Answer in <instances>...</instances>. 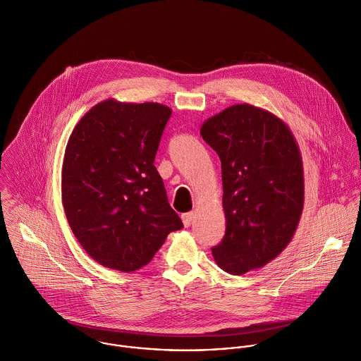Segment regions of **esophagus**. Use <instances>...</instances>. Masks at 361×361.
Returning a JSON list of instances; mask_svg holds the SVG:
<instances>
[{
    "instance_id": "1",
    "label": "esophagus",
    "mask_w": 361,
    "mask_h": 361,
    "mask_svg": "<svg viewBox=\"0 0 361 361\" xmlns=\"http://www.w3.org/2000/svg\"><path fill=\"white\" fill-rule=\"evenodd\" d=\"M193 218H195L193 212H186V214H182V221H183V225H185L186 228H189V226L192 225V221H193Z\"/></svg>"
}]
</instances>
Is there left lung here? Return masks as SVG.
I'll return each mask as SVG.
<instances>
[{
  "mask_svg": "<svg viewBox=\"0 0 361 361\" xmlns=\"http://www.w3.org/2000/svg\"><path fill=\"white\" fill-rule=\"evenodd\" d=\"M218 154L226 229L211 249L233 275L261 268L292 240L305 203L302 155L289 128L250 104L232 105L203 123Z\"/></svg>",
  "mask_w": 361,
  "mask_h": 361,
  "instance_id": "1",
  "label": "left lung"
}]
</instances>
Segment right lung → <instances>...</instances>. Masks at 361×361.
<instances>
[{
    "mask_svg": "<svg viewBox=\"0 0 361 361\" xmlns=\"http://www.w3.org/2000/svg\"><path fill=\"white\" fill-rule=\"evenodd\" d=\"M172 111L158 103L94 105L75 126L62 164V203L86 253L132 272L183 228L154 166Z\"/></svg>",
    "mask_w": 361,
    "mask_h": 361,
    "instance_id": "right-lung-1",
    "label": "right lung"
}]
</instances>
